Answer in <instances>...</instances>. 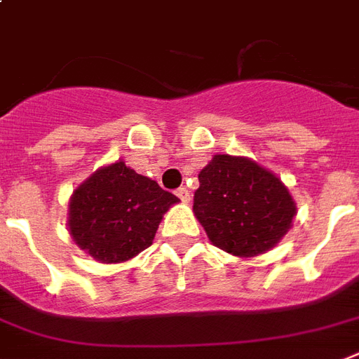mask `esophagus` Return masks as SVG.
Masks as SVG:
<instances>
[{
  "label": "esophagus",
  "instance_id": "34e87169",
  "mask_svg": "<svg viewBox=\"0 0 359 359\" xmlns=\"http://www.w3.org/2000/svg\"><path fill=\"white\" fill-rule=\"evenodd\" d=\"M175 194H177V198H179L180 201H184V203L190 201V191L186 190V188H179V190H175Z\"/></svg>",
  "mask_w": 359,
  "mask_h": 359
}]
</instances>
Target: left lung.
I'll use <instances>...</instances> for the list:
<instances>
[{
    "instance_id": "obj_1",
    "label": "left lung",
    "mask_w": 359,
    "mask_h": 359,
    "mask_svg": "<svg viewBox=\"0 0 359 359\" xmlns=\"http://www.w3.org/2000/svg\"><path fill=\"white\" fill-rule=\"evenodd\" d=\"M198 179L194 215L226 252L239 258L267 252L292 226L295 203L288 188L256 161L216 154Z\"/></svg>"
}]
</instances>
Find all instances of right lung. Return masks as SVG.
I'll return each mask as SVG.
<instances>
[{
  "label": "right lung",
  "instance_id": "1",
  "mask_svg": "<svg viewBox=\"0 0 359 359\" xmlns=\"http://www.w3.org/2000/svg\"><path fill=\"white\" fill-rule=\"evenodd\" d=\"M177 201L156 180L116 161L97 169L73 191L69 233L81 250L101 264H120L152 245L161 218Z\"/></svg>",
  "mask_w": 359,
  "mask_h": 359
}]
</instances>
